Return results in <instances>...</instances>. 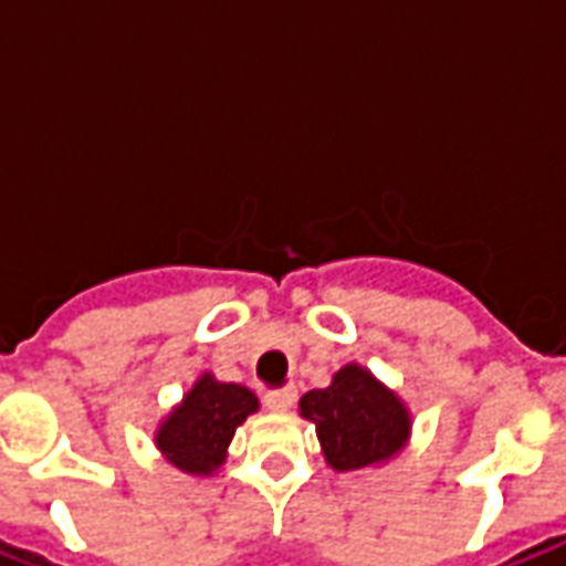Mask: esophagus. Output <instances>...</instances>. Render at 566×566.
Returning a JSON list of instances; mask_svg holds the SVG:
<instances>
[{
  "mask_svg": "<svg viewBox=\"0 0 566 566\" xmlns=\"http://www.w3.org/2000/svg\"><path fill=\"white\" fill-rule=\"evenodd\" d=\"M263 403H266V409H272V412H291L296 403V391L294 388H282V391H270L266 397H263Z\"/></svg>",
  "mask_w": 566,
  "mask_h": 566,
  "instance_id": "obj_1",
  "label": "esophagus"
}]
</instances>
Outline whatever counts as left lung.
Wrapping results in <instances>:
<instances>
[{"mask_svg":"<svg viewBox=\"0 0 566 566\" xmlns=\"http://www.w3.org/2000/svg\"><path fill=\"white\" fill-rule=\"evenodd\" d=\"M300 416L315 424L333 470H367L391 461L409 439L406 403L360 364H345L327 388L303 394Z\"/></svg>","mask_w":566,"mask_h":566,"instance_id":"obj_1","label":"left lung"}]
</instances>
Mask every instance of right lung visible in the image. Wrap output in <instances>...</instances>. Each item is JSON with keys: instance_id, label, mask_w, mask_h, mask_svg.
<instances>
[{"instance_id": "1", "label": "right lung", "mask_w": 566, "mask_h": 566, "mask_svg": "<svg viewBox=\"0 0 566 566\" xmlns=\"http://www.w3.org/2000/svg\"><path fill=\"white\" fill-rule=\"evenodd\" d=\"M258 397L245 385L218 381L211 373H202L185 400L163 418L154 442L181 473L211 475L227 461L235 427L258 412Z\"/></svg>"}]
</instances>
